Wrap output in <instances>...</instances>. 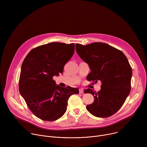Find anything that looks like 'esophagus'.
<instances>
[{"mask_svg": "<svg viewBox=\"0 0 147 147\" xmlns=\"http://www.w3.org/2000/svg\"><path fill=\"white\" fill-rule=\"evenodd\" d=\"M83 92H84V91H83L82 89H80V90H79V93H80V94H82V93H83Z\"/></svg>", "mask_w": 147, "mask_h": 147, "instance_id": "esophagus-1", "label": "esophagus"}]
</instances>
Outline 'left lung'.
<instances>
[{"instance_id":"1","label":"left lung","mask_w":147,"mask_h":147,"mask_svg":"<svg viewBox=\"0 0 147 147\" xmlns=\"http://www.w3.org/2000/svg\"><path fill=\"white\" fill-rule=\"evenodd\" d=\"M76 49L91 71L87 80L102 82L98 92L90 88L84 91L94 97V102L87 106V111L98 117L111 116L123 106L131 90L132 69L126 56L121 51L102 42L76 44Z\"/></svg>"}]
</instances>
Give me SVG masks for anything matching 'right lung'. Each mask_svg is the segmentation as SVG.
Returning a JSON list of instances; mask_svg holds the SVG:
<instances>
[{
    "label": "right lung",
    "instance_id": "right-lung-1",
    "mask_svg": "<svg viewBox=\"0 0 147 147\" xmlns=\"http://www.w3.org/2000/svg\"><path fill=\"white\" fill-rule=\"evenodd\" d=\"M74 44L52 42L32 49L21 69L19 91L28 108L39 119L57 120L67 110V101L77 88H62L53 80L62 73L74 52Z\"/></svg>",
    "mask_w": 147,
    "mask_h": 147
}]
</instances>
